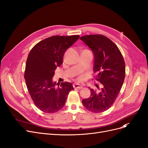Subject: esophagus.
I'll list each match as a JSON object with an SVG mask.
<instances>
[{"mask_svg": "<svg viewBox=\"0 0 148 148\" xmlns=\"http://www.w3.org/2000/svg\"><path fill=\"white\" fill-rule=\"evenodd\" d=\"M73 87L74 88H77V89H82L83 88V86L79 84H74L73 85Z\"/></svg>", "mask_w": 148, "mask_h": 148, "instance_id": "obj_1", "label": "esophagus"}]
</instances>
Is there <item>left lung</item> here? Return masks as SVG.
Returning a JSON list of instances; mask_svg holds the SVG:
<instances>
[{
    "label": "left lung",
    "mask_w": 148,
    "mask_h": 148,
    "mask_svg": "<svg viewBox=\"0 0 148 148\" xmlns=\"http://www.w3.org/2000/svg\"><path fill=\"white\" fill-rule=\"evenodd\" d=\"M80 40L93 52V71L97 73L95 80L102 85L99 91L91 88L90 97L83 99L82 103L90 112H103L112 107L121 89L125 75L124 60L117 46L105 36L85 35Z\"/></svg>",
    "instance_id": "obj_1"
}]
</instances>
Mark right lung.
<instances>
[{"label":"right lung","mask_w":148,"mask_h":148,"mask_svg":"<svg viewBox=\"0 0 148 148\" xmlns=\"http://www.w3.org/2000/svg\"><path fill=\"white\" fill-rule=\"evenodd\" d=\"M79 37L52 36L37 43L29 52L24 78L34 104L43 112L52 113L61 110L69 92L74 90L71 83L57 84L52 77L54 71L63 63L64 52Z\"/></svg>","instance_id":"obj_1"}]
</instances>
